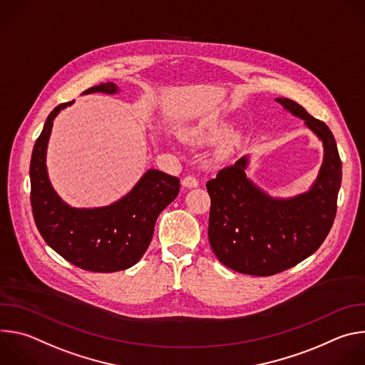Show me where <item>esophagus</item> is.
Returning <instances> with one entry per match:
<instances>
[{
    "label": "esophagus",
    "mask_w": 365,
    "mask_h": 365,
    "mask_svg": "<svg viewBox=\"0 0 365 365\" xmlns=\"http://www.w3.org/2000/svg\"><path fill=\"white\" fill-rule=\"evenodd\" d=\"M182 185L185 187H196L199 185V180L195 178V176H186L183 180H182Z\"/></svg>",
    "instance_id": "1"
}]
</instances>
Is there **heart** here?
<instances>
[{
    "mask_svg": "<svg viewBox=\"0 0 365 365\" xmlns=\"http://www.w3.org/2000/svg\"><path fill=\"white\" fill-rule=\"evenodd\" d=\"M228 131V124L224 121H210V123H203L197 127H195L193 130H190L189 137L193 141H199V143H214L217 140H220L221 137H224ZM238 141V135L237 134H230L228 138L225 140V147L230 148L232 145H235V143Z\"/></svg>",
    "mask_w": 365,
    "mask_h": 365,
    "instance_id": "b5f03b06",
    "label": "heart"
}]
</instances>
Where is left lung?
<instances>
[{"mask_svg":"<svg viewBox=\"0 0 365 365\" xmlns=\"http://www.w3.org/2000/svg\"><path fill=\"white\" fill-rule=\"evenodd\" d=\"M279 103L324 143L325 158L317 183L290 199H273L245 176L247 158L207 180L211 212L207 237L220 262L242 274L273 276L314 254L328 237L342 180V165L329 127L289 98Z\"/></svg>","mask_w":365,"mask_h":365,"instance_id":"1","label":"left lung"}]
</instances>
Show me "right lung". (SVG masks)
Instances as JSON below:
<instances>
[{"mask_svg": "<svg viewBox=\"0 0 365 365\" xmlns=\"http://www.w3.org/2000/svg\"><path fill=\"white\" fill-rule=\"evenodd\" d=\"M113 82L99 83L83 93H115ZM51 111L33 147L30 162V200L36 227L43 240L73 266L93 273L130 269L150 245L159 214L179 195V178L148 170L118 202L78 210L68 206L51 187L46 170V148L55 117L69 107Z\"/></svg>", "mask_w": 365, "mask_h": 365, "instance_id": "1", "label": "right lung"}]
</instances>
